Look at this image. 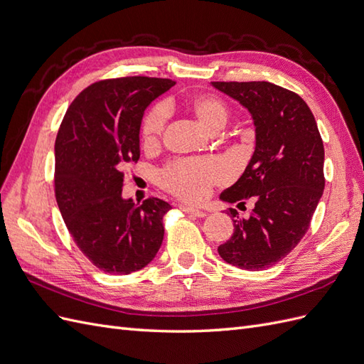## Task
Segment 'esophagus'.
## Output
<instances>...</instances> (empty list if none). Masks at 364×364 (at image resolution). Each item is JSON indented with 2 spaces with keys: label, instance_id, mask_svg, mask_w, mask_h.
<instances>
[{
  "label": "esophagus",
  "instance_id": "obj_1",
  "mask_svg": "<svg viewBox=\"0 0 364 364\" xmlns=\"http://www.w3.org/2000/svg\"><path fill=\"white\" fill-rule=\"evenodd\" d=\"M179 209H181L182 213H185V214H190V215H194V217H206V213L200 211V209L190 208V206H183V205H181V206H179Z\"/></svg>",
  "mask_w": 364,
  "mask_h": 364
}]
</instances>
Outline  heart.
<instances>
[{
	"label": "heart",
	"instance_id": "obj_1",
	"mask_svg": "<svg viewBox=\"0 0 364 364\" xmlns=\"http://www.w3.org/2000/svg\"><path fill=\"white\" fill-rule=\"evenodd\" d=\"M186 109L208 134H217L228 121V106L222 98L211 94L191 97ZM168 111L165 105L153 106L142 118L141 139L146 147H155L167 124ZM229 179L225 164L214 158L206 159H179L162 168L158 181L165 191H168L186 203H200L211 193L214 186L223 185Z\"/></svg>",
	"mask_w": 364,
	"mask_h": 364
}]
</instances>
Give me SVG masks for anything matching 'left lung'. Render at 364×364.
Masks as SVG:
<instances>
[{"label": "left lung", "instance_id": "left-lung-1", "mask_svg": "<svg viewBox=\"0 0 364 364\" xmlns=\"http://www.w3.org/2000/svg\"><path fill=\"white\" fill-rule=\"evenodd\" d=\"M253 118L257 146L241 178L220 194L253 209L241 218L229 208L234 234L218 246L228 264L245 270L274 266L310 228L325 188L323 141L310 107L293 91L270 82H213Z\"/></svg>", "mask_w": 364, "mask_h": 364}]
</instances>
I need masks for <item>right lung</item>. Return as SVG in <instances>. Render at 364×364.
<instances>
[{
	"instance_id": "right-lung-1",
	"label": "right lung",
	"mask_w": 364,
	"mask_h": 364,
	"mask_svg": "<svg viewBox=\"0 0 364 364\" xmlns=\"http://www.w3.org/2000/svg\"><path fill=\"white\" fill-rule=\"evenodd\" d=\"M174 85L142 75L95 82L62 119L54 144L58 206L77 247L105 273L141 270L162 245L171 206L156 197L135 205L121 190L123 170L139 159L144 111Z\"/></svg>"
}]
</instances>
